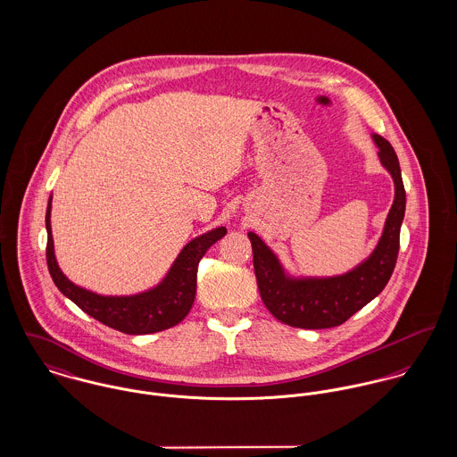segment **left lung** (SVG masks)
<instances>
[{"label":"left lung","mask_w":457,"mask_h":457,"mask_svg":"<svg viewBox=\"0 0 457 457\" xmlns=\"http://www.w3.org/2000/svg\"><path fill=\"white\" fill-rule=\"evenodd\" d=\"M382 167L394 181V200L382 236L373 252L355 267L334 276H295L255 232H248L262 301L274 319L299 328L341 326L371 303L391 279L399 252V232L406 209V194L399 160L391 142L371 135Z\"/></svg>","instance_id":"left-lung-1"}]
</instances>
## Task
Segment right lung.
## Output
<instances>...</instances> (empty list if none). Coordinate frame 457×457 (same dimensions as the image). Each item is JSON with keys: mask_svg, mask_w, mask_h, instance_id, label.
Returning a JSON list of instances; mask_svg holds the SVG:
<instances>
[{"mask_svg": "<svg viewBox=\"0 0 457 457\" xmlns=\"http://www.w3.org/2000/svg\"><path fill=\"white\" fill-rule=\"evenodd\" d=\"M51 209L53 196H49L46 212L47 265L53 281L84 313L125 334H153L178 326L190 313L195 301L198 262L227 234L225 227H216L192 239L172 262L163 279L144 292L133 295H102L75 285L62 270L54 253Z\"/></svg>", "mask_w": 457, "mask_h": 457, "instance_id": "1", "label": "right lung"}]
</instances>
